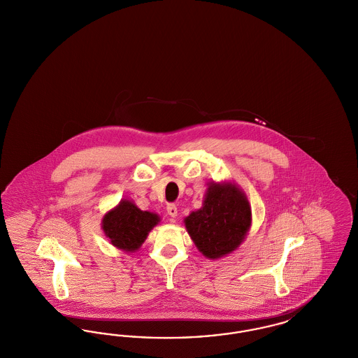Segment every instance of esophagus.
I'll return each instance as SVG.
<instances>
[{
    "instance_id": "obj_1",
    "label": "esophagus",
    "mask_w": 358,
    "mask_h": 358,
    "mask_svg": "<svg viewBox=\"0 0 358 358\" xmlns=\"http://www.w3.org/2000/svg\"><path fill=\"white\" fill-rule=\"evenodd\" d=\"M166 210H168V215L171 216V219H176V217H177V213H178V210H177V206H176V205H168V206H166Z\"/></svg>"
}]
</instances>
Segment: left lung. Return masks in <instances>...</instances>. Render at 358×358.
Here are the masks:
<instances>
[{"label":"left lung","instance_id":"left-lung-1","mask_svg":"<svg viewBox=\"0 0 358 358\" xmlns=\"http://www.w3.org/2000/svg\"><path fill=\"white\" fill-rule=\"evenodd\" d=\"M250 225L251 206L244 193L232 184L209 185L203 208L185 219L196 247L210 259L236 250Z\"/></svg>","mask_w":358,"mask_h":358}]
</instances>
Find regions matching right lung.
<instances>
[{"label":"right lung","instance_id":"add662e5","mask_svg":"<svg viewBox=\"0 0 358 358\" xmlns=\"http://www.w3.org/2000/svg\"><path fill=\"white\" fill-rule=\"evenodd\" d=\"M158 222L159 217L155 213L143 212L133 203L122 200L115 209L104 216L102 227L106 236L115 247L124 251H136Z\"/></svg>","mask_w":358,"mask_h":358}]
</instances>
